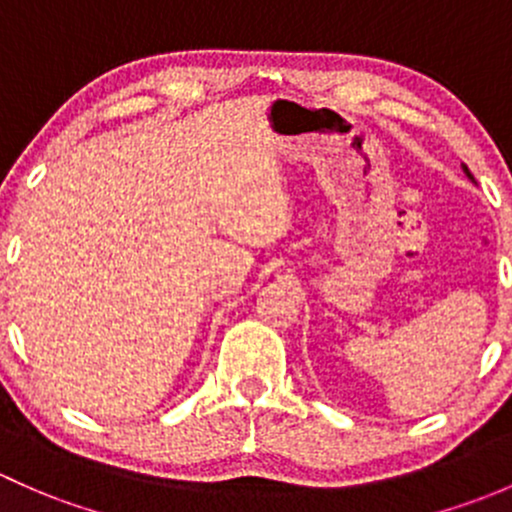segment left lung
Masks as SVG:
<instances>
[{
    "mask_svg": "<svg viewBox=\"0 0 512 512\" xmlns=\"http://www.w3.org/2000/svg\"><path fill=\"white\" fill-rule=\"evenodd\" d=\"M463 172H466V175H468V177H471V179H473V175H471V172H468V167H466V165H463Z\"/></svg>",
    "mask_w": 512,
    "mask_h": 512,
    "instance_id": "1",
    "label": "left lung"
}]
</instances>
